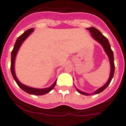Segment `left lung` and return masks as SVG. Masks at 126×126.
<instances>
[{"label": "left lung", "instance_id": "8db88e82", "mask_svg": "<svg viewBox=\"0 0 126 126\" xmlns=\"http://www.w3.org/2000/svg\"><path fill=\"white\" fill-rule=\"evenodd\" d=\"M87 29L89 30V32L91 33L92 36H93V38L95 40H96L97 42H99L100 44L102 45V47H104V50L106 52V53L107 54V55L108 56V58L110 59V66H111V72H110V75L109 79H108V81L107 82V83L104 86L101 87L100 88L98 89L93 94H91L90 95H93V94H99L101 92H102L103 91H104L106 88L108 87V86L109 85V84L110 83L111 81L112 78H113V75H114V56H113V51L111 49L110 45L109 42H108V39L99 31L98 29H97L95 27H91L90 28H87ZM77 91L80 94H83V95H89V94L88 93H84V92H82L81 91L78 90V89H77Z\"/></svg>", "mask_w": 126, "mask_h": 126}]
</instances>
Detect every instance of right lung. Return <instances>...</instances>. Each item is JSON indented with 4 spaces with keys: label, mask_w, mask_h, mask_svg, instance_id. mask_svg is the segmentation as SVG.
Segmentation results:
<instances>
[{
    "label": "right lung",
    "mask_w": 126,
    "mask_h": 126,
    "mask_svg": "<svg viewBox=\"0 0 126 126\" xmlns=\"http://www.w3.org/2000/svg\"><path fill=\"white\" fill-rule=\"evenodd\" d=\"M33 31V29L31 28L27 30L26 31H25L22 35H21L16 40V42L15 44L14 48H13V50L12 51V59H11V66H10V69L11 72H12V75H13V78H14L17 84L19 86V87L24 91L26 92V93H29L30 94H33V95H44V94H47L48 93H49V91L52 90L53 88L55 86L56 84V81L53 83V85L51 86H50L49 88H45V89H35V88H30V87L24 85L23 84L21 83L19 81L18 79H17L16 77L15 72V68H14V65H15V60L16 55L17 54V52H18V49H19V47L21 45V44L22 43V42L26 40V38L32 33Z\"/></svg>",
    "instance_id": "right-lung-1"
}]
</instances>
